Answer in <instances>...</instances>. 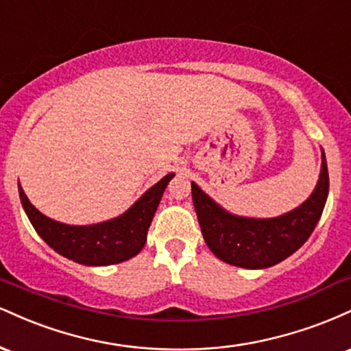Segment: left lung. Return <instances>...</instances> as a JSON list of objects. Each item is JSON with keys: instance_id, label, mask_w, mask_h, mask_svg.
Instances as JSON below:
<instances>
[{"instance_id": "1", "label": "left lung", "mask_w": 351, "mask_h": 351, "mask_svg": "<svg viewBox=\"0 0 351 351\" xmlns=\"http://www.w3.org/2000/svg\"><path fill=\"white\" fill-rule=\"evenodd\" d=\"M191 195L201 232L217 259L245 269L271 267L292 256L315 229L328 196L327 160L322 152L320 178L310 198L293 211L272 219L229 215L196 183H191Z\"/></svg>"}]
</instances>
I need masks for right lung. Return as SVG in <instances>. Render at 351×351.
<instances>
[{
	"label": "right lung",
	"instance_id": "add662e5",
	"mask_svg": "<svg viewBox=\"0 0 351 351\" xmlns=\"http://www.w3.org/2000/svg\"><path fill=\"white\" fill-rule=\"evenodd\" d=\"M173 173L152 186L122 216L94 226H69L39 213L19 186V198L38 234L56 252L84 265H110L128 261L143 249L153 216Z\"/></svg>",
	"mask_w": 351,
	"mask_h": 351
}]
</instances>
